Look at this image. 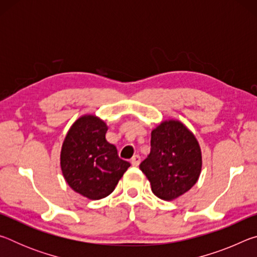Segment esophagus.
I'll use <instances>...</instances> for the list:
<instances>
[{
  "instance_id": "obj_1",
  "label": "esophagus",
  "mask_w": 257,
  "mask_h": 257,
  "mask_svg": "<svg viewBox=\"0 0 257 257\" xmlns=\"http://www.w3.org/2000/svg\"><path fill=\"white\" fill-rule=\"evenodd\" d=\"M139 163H141V156L139 155H134L132 159V164L134 167H138Z\"/></svg>"
}]
</instances>
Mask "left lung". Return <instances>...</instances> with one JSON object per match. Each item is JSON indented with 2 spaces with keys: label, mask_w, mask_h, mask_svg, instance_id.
<instances>
[{
  "label": "left lung",
  "mask_w": 257,
  "mask_h": 257,
  "mask_svg": "<svg viewBox=\"0 0 257 257\" xmlns=\"http://www.w3.org/2000/svg\"><path fill=\"white\" fill-rule=\"evenodd\" d=\"M139 168L155 196L172 201L197 182L202 170L201 147L180 121H163L152 132L151 153Z\"/></svg>",
  "instance_id": "1"
}]
</instances>
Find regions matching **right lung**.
I'll use <instances>...</instances> for the list:
<instances>
[{"label": "right lung", "instance_id": "1", "mask_svg": "<svg viewBox=\"0 0 257 257\" xmlns=\"http://www.w3.org/2000/svg\"><path fill=\"white\" fill-rule=\"evenodd\" d=\"M107 125L95 115H82L69 129L61 150V170L68 185L89 199L110 195L130 167L106 141Z\"/></svg>", "mask_w": 257, "mask_h": 257}]
</instances>
